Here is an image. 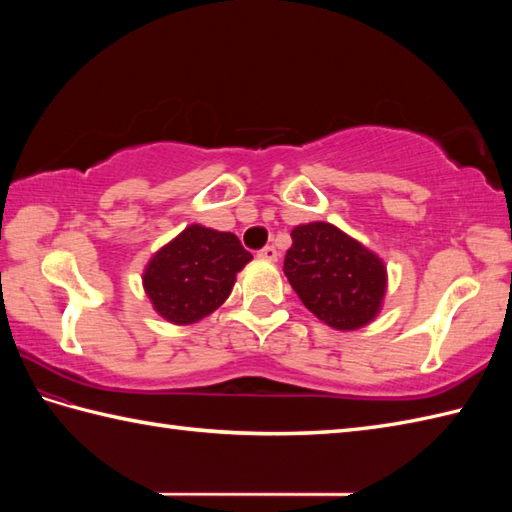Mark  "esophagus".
<instances>
[{"instance_id":"34e87169","label":"esophagus","mask_w":512,"mask_h":512,"mask_svg":"<svg viewBox=\"0 0 512 512\" xmlns=\"http://www.w3.org/2000/svg\"><path fill=\"white\" fill-rule=\"evenodd\" d=\"M257 257H259V259H264V262H277V259H279V253H277V248H275V246H264V248L259 250V253H257Z\"/></svg>"}]
</instances>
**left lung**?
<instances>
[{
  "mask_svg": "<svg viewBox=\"0 0 512 512\" xmlns=\"http://www.w3.org/2000/svg\"><path fill=\"white\" fill-rule=\"evenodd\" d=\"M284 273L314 317L350 332L372 323L383 310L387 266L374 250L330 222L292 228Z\"/></svg>",
  "mask_w": 512,
  "mask_h": 512,
  "instance_id": "left-lung-1",
  "label": "left lung"
}]
</instances>
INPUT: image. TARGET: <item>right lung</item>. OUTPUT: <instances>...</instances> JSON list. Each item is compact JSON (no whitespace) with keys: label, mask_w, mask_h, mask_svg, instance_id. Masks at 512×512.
Returning <instances> with one entry per match:
<instances>
[{"label":"right lung","mask_w":512,"mask_h":512,"mask_svg":"<svg viewBox=\"0 0 512 512\" xmlns=\"http://www.w3.org/2000/svg\"><path fill=\"white\" fill-rule=\"evenodd\" d=\"M250 259L233 233L189 224L151 255L143 273L145 295L165 321L198 323L228 299Z\"/></svg>","instance_id":"obj_1"}]
</instances>
